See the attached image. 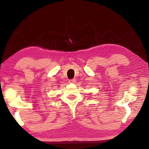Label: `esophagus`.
<instances>
[{
    "instance_id": "obj_1",
    "label": "esophagus",
    "mask_w": 149,
    "mask_h": 149,
    "mask_svg": "<svg viewBox=\"0 0 149 149\" xmlns=\"http://www.w3.org/2000/svg\"><path fill=\"white\" fill-rule=\"evenodd\" d=\"M76 82V79H70L69 81V83H74Z\"/></svg>"
}]
</instances>
